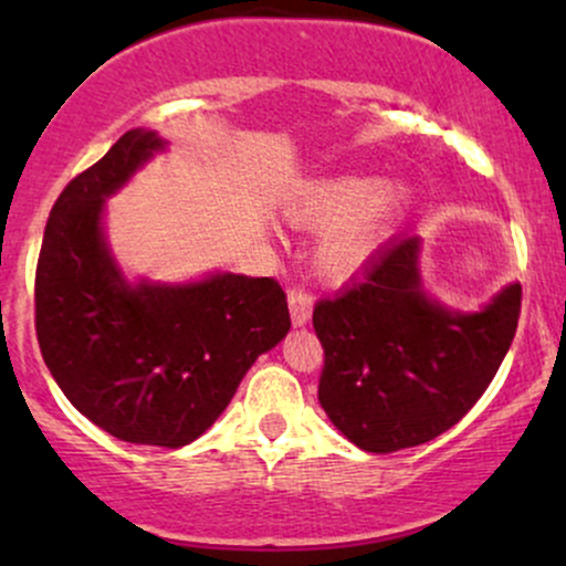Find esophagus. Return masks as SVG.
<instances>
[{
  "mask_svg": "<svg viewBox=\"0 0 566 566\" xmlns=\"http://www.w3.org/2000/svg\"><path fill=\"white\" fill-rule=\"evenodd\" d=\"M287 303H290V316L295 327H303L311 319V308H314V295L305 287H290L287 290Z\"/></svg>",
  "mask_w": 566,
  "mask_h": 566,
  "instance_id": "esophagus-1",
  "label": "esophagus"
}]
</instances>
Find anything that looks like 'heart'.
<instances>
[{"label": "heart", "instance_id": "obj_1", "mask_svg": "<svg viewBox=\"0 0 566 566\" xmlns=\"http://www.w3.org/2000/svg\"><path fill=\"white\" fill-rule=\"evenodd\" d=\"M407 205V188L401 184H382L375 178L322 180L308 186L297 199V223L333 226L319 247V263L327 274L343 276L359 269L378 247L391 237Z\"/></svg>", "mask_w": 566, "mask_h": 566}]
</instances>
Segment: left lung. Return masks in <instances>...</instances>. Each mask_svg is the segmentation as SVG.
I'll use <instances>...</instances> for the list:
<instances>
[{"label":"left lung","mask_w":566,"mask_h":566,"mask_svg":"<svg viewBox=\"0 0 566 566\" xmlns=\"http://www.w3.org/2000/svg\"><path fill=\"white\" fill-rule=\"evenodd\" d=\"M415 233L380 250L359 279L314 305L324 348L319 405L365 452L426 444L452 428L495 378L522 314L509 284L476 314L426 295Z\"/></svg>","instance_id":"8db88e82"}]
</instances>
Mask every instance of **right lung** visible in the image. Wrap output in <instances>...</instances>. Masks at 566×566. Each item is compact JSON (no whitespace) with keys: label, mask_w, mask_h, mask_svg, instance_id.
Here are the masks:
<instances>
[{"label":"right lung","mask_w":566,"mask_h":566,"mask_svg":"<svg viewBox=\"0 0 566 566\" xmlns=\"http://www.w3.org/2000/svg\"><path fill=\"white\" fill-rule=\"evenodd\" d=\"M165 143L129 129L50 210L36 263V340L84 418L129 444L178 450L229 407L247 369L287 335L271 276L129 284L103 237V201Z\"/></svg>","instance_id":"1"}]
</instances>
